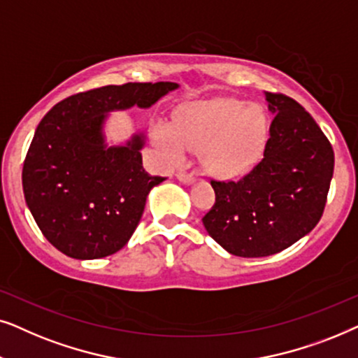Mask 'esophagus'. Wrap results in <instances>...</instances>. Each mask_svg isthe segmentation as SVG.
Here are the masks:
<instances>
[{"mask_svg": "<svg viewBox=\"0 0 358 358\" xmlns=\"http://www.w3.org/2000/svg\"><path fill=\"white\" fill-rule=\"evenodd\" d=\"M176 178H178L182 183H193L194 182V175L192 173V171H187V170H180L178 173H176Z\"/></svg>", "mask_w": 358, "mask_h": 358, "instance_id": "1", "label": "esophagus"}]
</instances>
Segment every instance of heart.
I'll list each match as a JSON object with an SVG mask.
<instances>
[{
    "mask_svg": "<svg viewBox=\"0 0 358 358\" xmlns=\"http://www.w3.org/2000/svg\"><path fill=\"white\" fill-rule=\"evenodd\" d=\"M265 129V114L259 106L222 98L185 106L176 117V129L159 124L157 139L171 160H182L185 147L203 150L209 173L237 176L259 160Z\"/></svg>",
    "mask_w": 358,
    "mask_h": 358,
    "instance_id": "heart-1",
    "label": "heart"
}]
</instances>
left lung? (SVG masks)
I'll return each instance as SVG.
<instances>
[{
  "label": "left lung",
  "mask_w": 358,
  "mask_h": 358,
  "mask_svg": "<svg viewBox=\"0 0 358 358\" xmlns=\"http://www.w3.org/2000/svg\"><path fill=\"white\" fill-rule=\"evenodd\" d=\"M271 117L264 155L239 180H211L216 201L204 213L208 234L237 257L278 254L311 232L326 208L334 150L293 98L265 92Z\"/></svg>",
  "instance_id": "8db88e82"
}]
</instances>
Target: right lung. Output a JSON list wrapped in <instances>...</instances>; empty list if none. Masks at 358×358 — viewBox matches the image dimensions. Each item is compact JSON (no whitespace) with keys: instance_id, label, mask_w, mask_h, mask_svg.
<instances>
[{"instance_id":"add662e5","label":"right lung","mask_w":358,"mask_h":358,"mask_svg":"<svg viewBox=\"0 0 358 358\" xmlns=\"http://www.w3.org/2000/svg\"><path fill=\"white\" fill-rule=\"evenodd\" d=\"M178 85H108L71 94L42 117L22 166V189L47 241L71 259H101L134 234L147 194L162 176L142 166L144 137L106 147L103 121L113 109L149 108Z\"/></svg>"}]
</instances>
